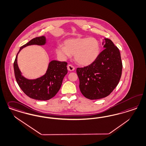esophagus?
<instances>
[{"label": "esophagus", "instance_id": "1", "mask_svg": "<svg viewBox=\"0 0 146 146\" xmlns=\"http://www.w3.org/2000/svg\"><path fill=\"white\" fill-rule=\"evenodd\" d=\"M67 68H68V70L70 71H74L75 70V67H74V66L71 65V64L68 65Z\"/></svg>", "mask_w": 146, "mask_h": 146}]
</instances>
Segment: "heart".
Listing matches in <instances>:
<instances>
[{"label": "heart", "instance_id": "1", "mask_svg": "<svg viewBox=\"0 0 146 146\" xmlns=\"http://www.w3.org/2000/svg\"><path fill=\"white\" fill-rule=\"evenodd\" d=\"M57 55L66 60L74 55L76 62L81 66H89L99 56L100 45L99 41L93 37L72 38L66 40L64 46H57Z\"/></svg>", "mask_w": 146, "mask_h": 146}]
</instances>
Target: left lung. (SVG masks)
<instances>
[{"label": "left lung", "instance_id": "8db88e82", "mask_svg": "<svg viewBox=\"0 0 146 146\" xmlns=\"http://www.w3.org/2000/svg\"><path fill=\"white\" fill-rule=\"evenodd\" d=\"M102 45L104 49L94 63L76 70L80 92L88 99L108 96L121 78L122 62L118 47L108 38H104Z\"/></svg>", "mask_w": 146, "mask_h": 146}]
</instances>
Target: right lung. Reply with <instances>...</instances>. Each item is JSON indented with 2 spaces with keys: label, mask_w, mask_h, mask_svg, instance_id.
Here are the masks:
<instances>
[{
  "label": "right lung",
  "mask_w": 146,
  "mask_h": 146,
  "mask_svg": "<svg viewBox=\"0 0 146 146\" xmlns=\"http://www.w3.org/2000/svg\"><path fill=\"white\" fill-rule=\"evenodd\" d=\"M47 39L44 36L32 39L20 47L14 61V75L19 87L25 94L32 99L47 100L54 97L61 86L63 78L68 72L67 63L52 60L49 62L46 72L36 79H28L22 75L18 65L17 58L20 52L25 47L31 45H44Z\"/></svg>",
  "instance_id": "obj_1"
}]
</instances>
